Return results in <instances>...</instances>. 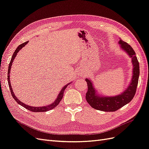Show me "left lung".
<instances>
[{
	"mask_svg": "<svg viewBox=\"0 0 149 149\" xmlns=\"http://www.w3.org/2000/svg\"><path fill=\"white\" fill-rule=\"evenodd\" d=\"M118 43L120 49L132 59L133 65L132 79L127 88L122 93L118 95L109 96L100 93L95 88L93 81L89 78H86L85 80L88 84L86 100L90 105L96 110L103 111H115L130 102L135 94L140 74L138 59L133 48L128 44L123 41L121 39H120Z\"/></svg>",
	"mask_w": 149,
	"mask_h": 149,
	"instance_id": "8db88e82",
	"label": "left lung"
}]
</instances>
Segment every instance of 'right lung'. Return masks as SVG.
Instances as JSON below:
<instances>
[{
	"label": "right lung",
	"instance_id": "add662e5",
	"mask_svg": "<svg viewBox=\"0 0 149 149\" xmlns=\"http://www.w3.org/2000/svg\"><path fill=\"white\" fill-rule=\"evenodd\" d=\"M28 42L29 41H27V42H24L22 44H21V45H19L17 47V49H15V51H14V53L13 55V56H12V58H11V60H10V62L9 63V68H8V74H7V80H8V83H9V88H10V93H11V95L12 96H13V97L14 98V99L15 100L16 102H17V103L18 104H19L20 105L22 106L23 107H24L25 108H26V109H27L29 111H34V112H44V111H47L49 110H51L52 109H53L54 108H55L56 106L58 105L59 103L61 102V100H62L63 98V94H64V91H65V89L66 88V87L69 85V84L72 83V82H70V83H68L67 84H66L65 86H64L62 88H61V90L60 91L59 93L58 94L57 98H56V100L54 101V102H53L51 104H47V105L46 106H43V107H31V106H29V105H27V104H25L22 103V102L20 101V100L16 97L14 93L13 92V88H12L11 86V84H10V69H11V66H12V65H13V63L14 61V60L15 59V58L16 57V56H17L18 52L21 50L22 47H24L28 43Z\"/></svg>",
	"mask_w": 149,
	"mask_h": 149
}]
</instances>
